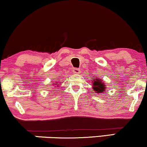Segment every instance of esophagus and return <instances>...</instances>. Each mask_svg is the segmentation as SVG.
Segmentation results:
<instances>
[{"label": "esophagus", "mask_w": 147, "mask_h": 147, "mask_svg": "<svg viewBox=\"0 0 147 147\" xmlns=\"http://www.w3.org/2000/svg\"><path fill=\"white\" fill-rule=\"evenodd\" d=\"M72 72H73L74 74H76V75H78V74H79V73H80V72H81L80 69L77 68H74L73 70H72Z\"/></svg>", "instance_id": "1"}]
</instances>
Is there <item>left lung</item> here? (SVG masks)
<instances>
[{"instance_id": "obj_1", "label": "left lung", "mask_w": 147, "mask_h": 147, "mask_svg": "<svg viewBox=\"0 0 147 147\" xmlns=\"http://www.w3.org/2000/svg\"><path fill=\"white\" fill-rule=\"evenodd\" d=\"M92 88L97 93H102L106 90V87L102 79H95V81H92Z\"/></svg>"}]
</instances>
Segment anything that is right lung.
I'll list each match as a JSON object with an SVG mask.
<instances>
[{
  "mask_svg": "<svg viewBox=\"0 0 147 147\" xmlns=\"http://www.w3.org/2000/svg\"><path fill=\"white\" fill-rule=\"evenodd\" d=\"M53 84H55V83H53Z\"/></svg>",
  "mask_w": 147,
  "mask_h": 147,
  "instance_id": "obj_1",
  "label": "right lung"
}]
</instances>
